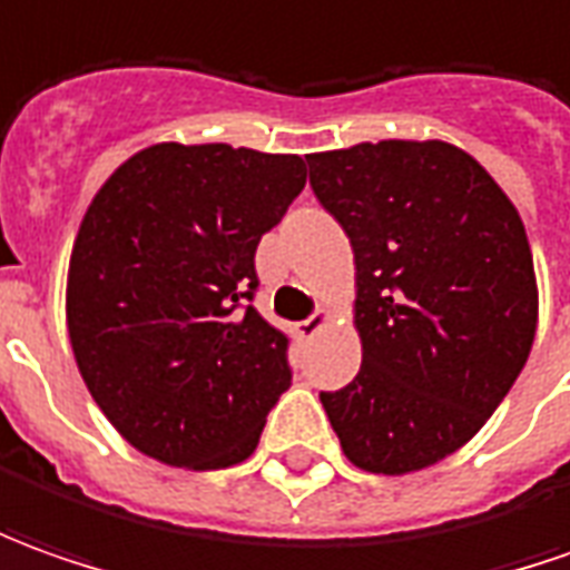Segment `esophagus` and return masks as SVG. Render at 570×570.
Listing matches in <instances>:
<instances>
[{"instance_id": "34e87169", "label": "esophagus", "mask_w": 570, "mask_h": 570, "mask_svg": "<svg viewBox=\"0 0 570 570\" xmlns=\"http://www.w3.org/2000/svg\"><path fill=\"white\" fill-rule=\"evenodd\" d=\"M324 324H327V312H324V308H317V312H312L305 321L296 324V334H299L302 340H308V336H315Z\"/></svg>"}]
</instances>
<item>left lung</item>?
I'll list each match as a JSON object with an SVG mask.
<instances>
[{"label":"left lung","mask_w":570,"mask_h":570,"mask_svg":"<svg viewBox=\"0 0 570 570\" xmlns=\"http://www.w3.org/2000/svg\"><path fill=\"white\" fill-rule=\"evenodd\" d=\"M317 203L355 253L362 367L321 393L346 459L409 474L497 412L537 334L528 234L462 149L383 139L305 155Z\"/></svg>","instance_id":"left-lung-1"}]
</instances>
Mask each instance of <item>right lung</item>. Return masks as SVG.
<instances>
[{
	"mask_svg": "<svg viewBox=\"0 0 570 570\" xmlns=\"http://www.w3.org/2000/svg\"><path fill=\"white\" fill-rule=\"evenodd\" d=\"M305 187L299 155L158 142L83 215L68 334L96 405L158 462L253 455L289 381V336L253 308L255 249Z\"/></svg>",
	"mask_w": 570,
	"mask_h": 570,
	"instance_id": "right-lung-1",
	"label": "right lung"
}]
</instances>
